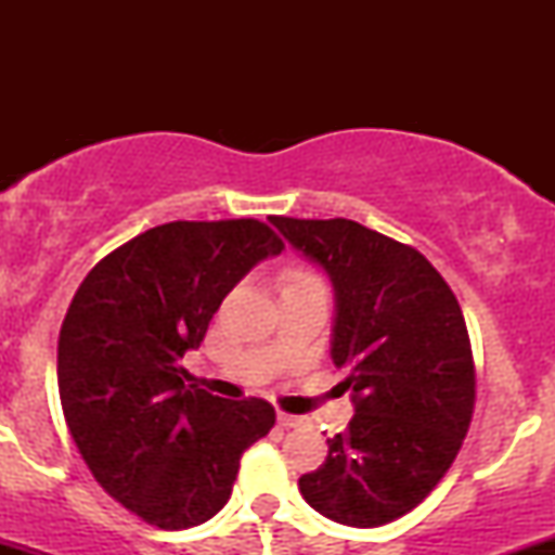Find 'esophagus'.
I'll list each match as a JSON object with an SVG mask.
<instances>
[{
	"mask_svg": "<svg viewBox=\"0 0 555 555\" xmlns=\"http://www.w3.org/2000/svg\"><path fill=\"white\" fill-rule=\"evenodd\" d=\"M276 417H279V425H282V428H305V425H308V420L305 417L289 415V412H284V410H279Z\"/></svg>",
	"mask_w": 555,
	"mask_h": 555,
	"instance_id": "34e87169",
	"label": "esophagus"
}]
</instances>
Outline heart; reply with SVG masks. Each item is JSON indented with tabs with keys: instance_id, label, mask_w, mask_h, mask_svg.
Wrapping results in <instances>:
<instances>
[{
	"instance_id": "obj_1",
	"label": "heart",
	"mask_w": 555,
	"mask_h": 555,
	"mask_svg": "<svg viewBox=\"0 0 555 555\" xmlns=\"http://www.w3.org/2000/svg\"><path fill=\"white\" fill-rule=\"evenodd\" d=\"M282 282L284 286H297L308 282H321V279H318L315 273H310L308 269H302V266H289V269H284L282 273Z\"/></svg>"
}]
</instances>
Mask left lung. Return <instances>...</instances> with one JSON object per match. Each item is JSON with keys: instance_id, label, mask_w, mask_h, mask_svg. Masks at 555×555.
<instances>
[{"instance_id": "obj_1", "label": "left lung", "mask_w": 555, "mask_h": 555, "mask_svg": "<svg viewBox=\"0 0 555 555\" xmlns=\"http://www.w3.org/2000/svg\"><path fill=\"white\" fill-rule=\"evenodd\" d=\"M271 224L336 289L331 358L347 367L354 417L299 477L302 499L349 527H380L428 499L475 412V360L451 286L415 247L349 219Z\"/></svg>"}]
</instances>
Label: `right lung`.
<instances>
[{
    "instance_id": "add662e5",
    "label": "right lung",
    "mask_w": 555,
    "mask_h": 555,
    "mask_svg": "<svg viewBox=\"0 0 555 555\" xmlns=\"http://www.w3.org/2000/svg\"><path fill=\"white\" fill-rule=\"evenodd\" d=\"M284 242L258 219L169 221L88 271L56 344L69 436L101 488L158 530L224 508L240 456L276 423L266 399L188 384L221 299Z\"/></svg>"
}]
</instances>
